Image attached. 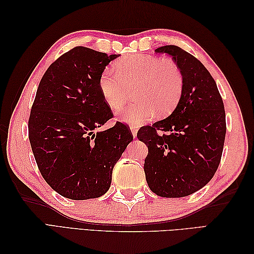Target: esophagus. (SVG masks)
<instances>
[{
  "mask_svg": "<svg viewBox=\"0 0 254 254\" xmlns=\"http://www.w3.org/2000/svg\"><path fill=\"white\" fill-rule=\"evenodd\" d=\"M130 128H131V132H132V135H133V137L135 138V137H136V134H137V127H135V126H131V127H130Z\"/></svg>",
  "mask_w": 254,
  "mask_h": 254,
  "instance_id": "1",
  "label": "esophagus"
}]
</instances>
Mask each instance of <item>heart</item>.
Wrapping results in <instances>:
<instances>
[{
    "label": "heart",
    "instance_id": "heart-1",
    "mask_svg": "<svg viewBox=\"0 0 254 254\" xmlns=\"http://www.w3.org/2000/svg\"><path fill=\"white\" fill-rule=\"evenodd\" d=\"M134 89L137 100L117 112L118 120L128 124H141L159 115L169 113L179 101L183 89L180 67L171 59L154 56L123 58L115 69H106L99 78L102 98L112 110H117Z\"/></svg>",
    "mask_w": 254,
    "mask_h": 254
}]
</instances>
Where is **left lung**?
I'll list each match as a JSON object with an SVG mask.
<instances>
[{
  "label": "left lung",
  "mask_w": 254,
  "mask_h": 254,
  "mask_svg": "<svg viewBox=\"0 0 254 254\" xmlns=\"http://www.w3.org/2000/svg\"><path fill=\"white\" fill-rule=\"evenodd\" d=\"M155 52L172 57L182 72L183 89L171 115L139 128L137 138L148 147L144 171L150 190L158 196L183 197L206 186L218 168L226 135L224 102L196 58L177 46Z\"/></svg>",
  "instance_id": "obj_1"
}]
</instances>
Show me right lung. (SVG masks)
I'll use <instances>...</instances> for the list:
<instances>
[{
  "instance_id": "right-lung-1",
  "label": "right lung",
  "mask_w": 254,
  "mask_h": 254,
  "mask_svg": "<svg viewBox=\"0 0 254 254\" xmlns=\"http://www.w3.org/2000/svg\"><path fill=\"white\" fill-rule=\"evenodd\" d=\"M118 57L75 47L51 64L38 86L28 121L31 149L41 176L64 197L104 195L113 167L133 141L120 122L95 132L112 118L99 78Z\"/></svg>"
}]
</instances>
